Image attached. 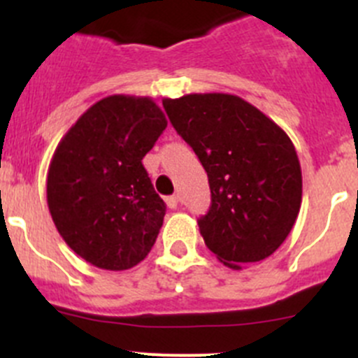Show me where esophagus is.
Wrapping results in <instances>:
<instances>
[{
    "label": "esophagus",
    "mask_w": 358,
    "mask_h": 358,
    "mask_svg": "<svg viewBox=\"0 0 358 358\" xmlns=\"http://www.w3.org/2000/svg\"><path fill=\"white\" fill-rule=\"evenodd\" d=\"M180 202H182V197L176 194V196H171V197H166V204H168V208L171 209H176L180 206Z\"/></svg>",
    "instance_id": "34e87169"
}]
</instances>
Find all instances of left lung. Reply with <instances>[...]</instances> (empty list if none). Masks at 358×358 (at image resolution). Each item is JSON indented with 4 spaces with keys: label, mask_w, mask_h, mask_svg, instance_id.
I'll return each instance as SVG.
<instances>
[{
    "label": "left lung",
    "mask_w": 358,
    "mask_h": 358,
    "mask_svg": "<svg viewBox=\"0 0 358 358\" xmlns=\"http://www.w3.org/2000/svg\"><path fill=\"white\" fill-rule=\"evenodd\" d=\"M162 106L208 173L211 208L197 223L209 251L232 270L273 255L289 236L303 196L287 133L230 93H189Z\"/></svg>",
    "instance_id": "left-lung-1"
}]
</instances>
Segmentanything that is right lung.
Instances as JSON below:
<instances>
[{"label":"right lung","instance_id":"right-lung-1","mask_svg":"<svg viewBox=\"0 0 358 358\" xmlns=\"http://www.w3.org/2000/svg\"><path fill=\"white\" fill-rule=\"evenodd\" d=\"M166 126L150 96L109 95L69 128L53 152L50 215L67 246L96 268H131L156 243L166 206L142 159Z\"/></svg>","mask_w":358,"mask_h":358}]
</instances>
